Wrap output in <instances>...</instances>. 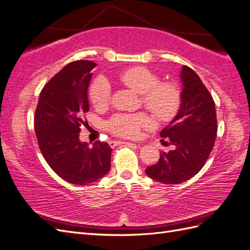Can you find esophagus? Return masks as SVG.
Listing matches in <instances>:
<instances>
[{
  "mask_svg": "<svg viewBox=\"0 0 250 250\" xmlns=\"http://www.w3.org/2000/svg\"><path fill=\"white\" fill-rule=\"evenodd\" d=\"M126 142H122V141H112L110 142V146H117V145H120V144H124ZM140 146V145H138Z\"/></svg>",
  "mask_w": 250,
  "mask_h": 250,
  "instance_id": "34e87169",
  "label": "esophagus"
}]
</instances>
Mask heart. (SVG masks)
I'll return each mask as SVG.
<instances>
[{
  "label": "heart",
  "instance_id": "b5f03b06",
  "mask_svg": "<svg viewBox=\"0 0 250 250\" xmlns=\"http://www.w3.org/2000/svg\"><path fill=\"white\" fill-rule=\"evenodd\" d=\"M123 85L142 96V102L160 121L172 120L180 107L181 94L173 82L160 83V77L143 66L132 67L120 76ZM90 101L97 108L107 106L110 100V86L106 80L97 79L89 92ZM151 120L144 115H118L109 122V129L119 137L138 138L141 128L149 127Z\"/></svg>",
  "mask_w": 250,
  "mask_h": 250
}]
</instances>
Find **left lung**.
Instances as JSON below:
<instances>
[{"label":"left lung","mask_w":250,"mask_h":250,"mask_svg":"<svg viewBox=\"0 0 250 250\" xmlns=\"http://www.w3.org/2000/svg\"><path fill=\"white\" fill-rule=\"evenodd\" d=\"M180 107L160 135L169 138L174 146L161 152L157 164L147 167L146 174L164 185L185 183L197 174L206 164L217 134L215 102L199 76L183 65Z\"/></svg>","instance_id":"1"}]
</instances>
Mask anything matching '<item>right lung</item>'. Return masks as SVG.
<instances>
[{
	"label": "right lung",
	"mask_w": 250,
	"mask_h": 250,
	"mask_svg": "<svg viewBox=\"0 0 250 250\" xmlns=\"http://www.w3.org/2000/svg\"><path fill=\"white\" fill-rule=\"evenodd\" d=\"M97 64L77 60L65 65L40 95L34 128L48 165L58 176L73 185L86 186L106 175L111 148L97 141L93 147L79 140L82 117L89 110L87 89Z\"/></svg>",
	"instance_id": "1"
}]
</instances>
